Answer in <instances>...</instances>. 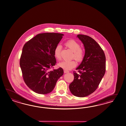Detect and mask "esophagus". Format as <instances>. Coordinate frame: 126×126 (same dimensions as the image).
<instances>
[{
    "label": "esophagus",
    "instance_id": "1",
    "mask_svg": "<svg viewBox=\"0 0 126 126\" xmlns=\"http://www.w3.org/2000/svg\"><path fill=\"white\" fill-rule=\"evenodd\" d=\"M63 71H64V73H69V72L68 71L66 70H65V69L63 70Z\"/></svg>",
    "mask_w": 126,
    "mask_h": 126
}]
</instances>
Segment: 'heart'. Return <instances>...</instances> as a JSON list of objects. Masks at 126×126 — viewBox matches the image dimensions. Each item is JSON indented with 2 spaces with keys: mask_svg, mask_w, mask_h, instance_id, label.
Here are the masks:
<instances>
[{
  "mask_svg": "<svg viewBox=\"0 0 126 126\" xmlns=\"http://www.w3.org/2000/svg\"><path fill=\"white\" fill-rule=\"evenodd\" d=\"M65 45L73 53L72 58H74L77 61H82L84 58V52L80 48V45L79 43L74 40H69L65 43ZM61 46L57 45L54 50V56L58 60H60ZM58 66L66 70H70L76 66V62L74 60L63 61L58 63Z\"/></svg>",
  "mask_w": 126,
  "mask_h": 126,
  "instance_id": "1",
  "label": "heart"
}]
</instances>
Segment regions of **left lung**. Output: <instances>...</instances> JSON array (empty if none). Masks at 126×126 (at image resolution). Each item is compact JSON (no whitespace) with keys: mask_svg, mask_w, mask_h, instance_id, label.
<instances>
[{"mask_svg":"<svg viewBox=\"0 0 126 126\" xmlns=\"http://www.w3.org/2000/svg\"><path fill=\"white\" fill-rule=\"evenodd\" d=\"M85 48L81 63L73 72L74 80L69 85L71 93L76 97H85L97 89L106 71V57L96 41L87 35L78 34Z\"/></svg>","mask_w":126,"mask_h":126,"instance_id":"1","label":"left lung"}]
</instances>
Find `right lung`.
I'll return each instance as SVG.
<instances>
[{"mask_svg": "<svg viewBox=\"0 0 126 126\" xmlns=\"http://www.w3.org/2000/svg\"><path fill=\"white\" fill-rule=\"evenodd\" d=\"M63 35L54 32L39 33L24 45L20 66L25 83L36 93H51L63 74L61 67L48 71L56 63L54 50Z\"/></svg>", "mask_w": 126, "mask_h": 126, "instance_id": "right-lung-1", "label": "right lung"}]
</instances>
